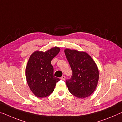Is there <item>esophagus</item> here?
I'll return each instance as SVG.
<instances>
[{
	"label": "esophagus",
	"instance_id": "1",
	"mask_svg": "<svg viewBox=\"0 0 122 122\" xmlns=\"http://www.w3.org/2000/svg\"><path fill=\"white\" fill-rule=\"evenodd\" d=\"M60 79L62 80H65L66 79V77L65 76H62V77L60 78Z\"/></svg>",
	"mask_w": 122,
	"mask_h": 122
}]
</instances>
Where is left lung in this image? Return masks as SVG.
<instances>
[{
    "label": "left lung",
    "mask_w": 122,
    "mask_h": 122,
    "mask_svg": "<svg viewBox=\"0 0 122 122\" xmlns=\"http://www.w3.org/2000/svg\"><path fill=\"white\" fill-rule=\"evenodd\" d=\"M65 53L73 71L66 81L69 92L76 97L84 98L95 90L99 79L97 66L87 53L66 48Z\"/></svg>",
    "instance_id": "obj_1"
}]
</instances>
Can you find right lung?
Instances as JSON below:
<instances>
[{
  "instance_id": "add662e5",
  "label": "right lung",
  "mask_w": 122,
  "mask_h": 122,
  "mask_svg": "<svg viewBox=\"0 0 122 122\" xmlns=\"http://www.w3.org/2000/svg\"><path fill=\"white\" fill-rule=\"evenodd\" d=\"M60 51L58 47L45 51H36L28 59L26 67L27 82L32 92L38 97H45L52 93L60 80L54 76L51 64V61Z\"/></svg>"
}]
</instances>
